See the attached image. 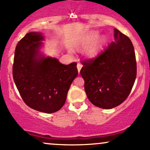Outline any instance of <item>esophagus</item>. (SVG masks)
I'll return each instance as SVG.
<instances>
[{
    "label": "esophagus",
    "instance_id": "1",
    "mask_svg": "<svg viewBox=\"0 0 150 150\" xmlns=\"http://www.w3.org/2000/svg\"><path fill=\"white\" fill-rule=\"evenodd\" d=\"M82 65L80 63H77V70H78V73H80V71L81 68H82Z\"/></svg>",
    "mask_w": 150,
    "mask_h": 150
}]
</instances>
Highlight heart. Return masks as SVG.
Segmentation results:
<instances>
[{"label":"heart","instance_id":"b5f03b06","mask_svg":"<svg viewBox=\"0 0 150 150\" xmlns=\"http://www.w3.org/2000/svg\"><path fill=\"white\" fill-rule=\"evenodd\" d=\"M97 36L98 33L97 32H92L87 36L82 42V45L90 44L85 50L86 55L89 57L97 56L106 43V37L104 36L97 37Z\"/></svg>","mask_w":150,"mask_h":150}]
</instances>
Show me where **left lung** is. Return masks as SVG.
Segmentation results:
<instances>
[{"label": "left lung", "instance_id": "obj_1", "mask_svg": "<svg viewBox=\"0 0 150 150\" xmlns=\"http://www.w3.org/2000/svg\"><path fill=\"white\" fill-rule=\"evenodd\" d=\"M111 42L95 58L81 61L80 74L91 103L109 109L128 98L137 75L135 50L126 35L114 30Z\"/></svg>", "mask_w": 150, "mask_h": 150}]
</instances>
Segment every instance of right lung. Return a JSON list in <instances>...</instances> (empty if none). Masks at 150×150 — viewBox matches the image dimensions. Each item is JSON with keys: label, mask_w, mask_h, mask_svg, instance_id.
Segmentation results:
<instances>
[{"label": "right lung", "mask_w": 150, "mask_h": 150, "mask_svg": "<svg viewBox=\"0 0 150 150\" xmlns=\"http://www.w3.org/2000/svg\"><path fill=\"white\" fill-rule=\"evenodd\" d=\"M43 39L42 33L30 32L18 42L13 76L22 99L29 107L51 113L63 106L78 71L77 63L63 65L58 59L39 54Z\"/></svg>", "instance_id": "1"}]
</instances>
